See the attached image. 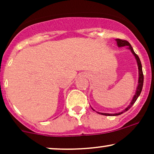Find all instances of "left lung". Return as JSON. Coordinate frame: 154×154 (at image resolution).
Listing matches in <instances>:
<instances>
[{
	"label": "left lung",
	"mask_w": 154,
	"mask_h": 154,
	"mask_svg": "<svg viewBox=\"0 0 154 154\" xmlns=\"http://www.w3.org/2000/svg\"><path fill=\"white\" fill-rule=\"evenodd\" d=\"M116 42H117V45H118V46H119V47L126 46V45H128V46L129 47V49H130V50H131L132 53L134 54V56H135V59H136V60H137V66H138V70H139L138 85H137V91H136V93H135V95H134L133 99H132L131 103H130V105H129L125 109V110H124L123 111H122V112L117 113V114H105V113H99L100 114H102V115H105V116H117V115H120V114H123V113L125 112V111L129 110V109H130V108H131L132 106H133V104L135 103L136 100H137V98L139 97V95H140V94L141 91H142L143 85V79H144L143 73V70H142V64H141L140 60L138 56H137V55L135 54V51H133V48H132V47L131 46V45H130V43H129L128 41H127V40H122V39H116Z\"/></svg>",
	"instance_id": "left-lung-1"
}]
</instances>
